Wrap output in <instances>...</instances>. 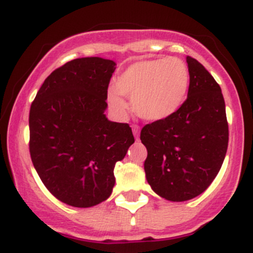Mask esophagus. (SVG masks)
I'll list each match as a JSON object with an SVG mask.
<instances>
[{
  "instance_id": "obj_1",
  "label": "esophagus",
  "mask_w": 253,
  "mask_h": 253,
  "mask_svg": "<svg viewBox=\"0 0 253 253\" xmlns=\"http://www.w3.org/2000/svg\"><path fill=\"white\" fill-rule=\"evenodd\" d=\"M132 129H133V134H134L135 139H136V140H138V138H139V133H140V128H139L138 125H133V126H132Z\"/></svg>"
}]
</instances>
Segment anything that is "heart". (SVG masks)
<instances>
[{
    "mask_svg": "<svg viewBox=\"0 0 253 253\" xmlns=\"http://www.w3.org/2000/svg\"><path fill=\"white\" fill-rule=\"evenodd\" d=\"M189 69L179 58H159L130 64L108 91L112 108L124 113L127 104L120 95L132 97L133 109L140 118L159 121L178 110L188 92Z\"/></svg>",
    "mask_w": 253,
    "mask_h": 253,
    "instance_id": "b5f03b06",
    "label": "heart"
}]
</instances>
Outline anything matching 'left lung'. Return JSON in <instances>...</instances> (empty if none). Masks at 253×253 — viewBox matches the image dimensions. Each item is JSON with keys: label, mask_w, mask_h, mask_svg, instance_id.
I'll return each mask as SVG.
<instances>
[{"label": "left lung", "mask_w": 253, "mask_h": 253, "mask_svg": "<svg viewBox=\"0 0 253 253\" xmlns=\"http://www.w3.org/2000/svg\"><path fill=\"white\" fill-rule=\"evenodd\" d=\"M188 97L164 120L145 125L140 140L152 190L182 202L207 189L221 169L228 146V124L221 88L205 66L187 57Z\"/></svg>", "instance_id": "left-lung-1"}]
</instances>
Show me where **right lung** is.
I'll list each match as a JSON object with an SVG mask.
<instances>
[{
	"mask_svg": "<svg viewBox=\"0 0 253 253\" xmlns=\"http://www.w3.org/2000/svg\"><path fill=\"white\" fill-rule=\"evenodd\" d=\"M113 60L77 58L40 86L30 110V153L43 185L72 207L107 200L114 168L134 143L128 124L104 115Z\"/></svg>",
	"mask_w": 253,
	"mask_h": 253,
	"instance_id": "1",
	"label": "right lung"
}]
</instances>
